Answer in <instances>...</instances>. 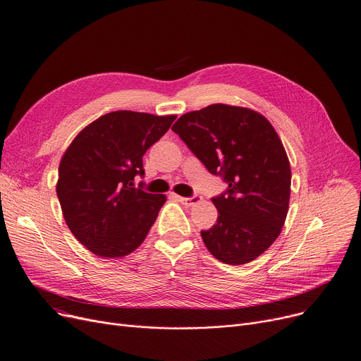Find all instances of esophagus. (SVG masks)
<instances>
[{
  "mask_svg": "<svg viewBox=\"0 0 361 361\" xmlns=\"http://www.w3.org/2000/svg\"><path fill=\"white\" fill-rule=\"evenodd\" d=\"M177 200H178L181 204H184V205H187V207H191V205L198 204V202L201 201V197H200V195H192V197H190V198H185V197H178V195H177Z\"/></svg>",
  "mask_w": 361,
  "mask_h": 361,
  "instance_id": "34e87169",
  "label": "esophagus"
}]
</instances>
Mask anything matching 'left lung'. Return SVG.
<instances>
[{
  "label": "left lung",
  "instance_id": "8db88e82",
  "mask_svg": "<svg viewBox=\"0 0 361 361\" xmlns=\"http://www.w3.org/2000/svg\"><path fill=\"white\" fill-rule=\"evenodd\" d=\"M171 130L228 184L211 198L218 218L201 231L207 250L228 265L257 259L279 236L289 208L290 164L278 133L258 111L222 103L183 114Z\"/></svg>",
  "mask_w": 361,
  "mask_h": 361
}]
</instances>
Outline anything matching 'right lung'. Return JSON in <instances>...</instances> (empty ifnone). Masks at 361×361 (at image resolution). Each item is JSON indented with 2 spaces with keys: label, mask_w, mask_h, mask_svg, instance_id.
I'll list each match as a JSON object with an SVG mask.
<instances>
[{
  "label": "right lung",
  "mask_w": 361,
  "mask_h": 361,
  "mask_svg": "<svg viewBox=\"0 0 361 361\" xmlns=\"http://www.w3.org/2000/svg\"><path fill=\"white\" fill-rule=\"evenodd\" d=\"M177 116L117 110L86 126L65 152L56 194L71 232L100 258L133 252L147 236L166 195L135 187L143 156Z\"/></svg>",
  "instance_id": "1"
}]
</instances>
